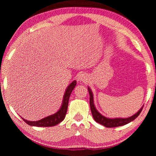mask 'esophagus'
I'll return each mask as SVG.
<instances>
[{
	"label": "esophagus",
	"mask_w": 156,
	"mask_h": 156,
	"mask_svg": "<svg viewBox=\"0 0 156 156\" xmlns=\"http://www.w3.org/2000/svg\"><path fill=\"white\" fill-rule=\"evenodd\" d=\"M78 81L79 82H87V77L84 74H80L78 76Z\"/></svg>",
	"instance_id": "1"
}]
</instances>
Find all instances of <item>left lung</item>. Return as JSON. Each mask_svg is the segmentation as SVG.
<instances>
[{"label": "left lung", "instance_id": "obj_1", "mask_svg": "<svg viewBox=\"0 0 156 156\" xmlns=\"http://www.w3.org/2000/svg\"><path fill=\"white\" fill-rule=\"evenodd\" d=\"M88 90L89 92V94H90V109L92 112V117H93L94 120L97 121L98 123H100L102 125L106 127H119V126H122L125 125L126 124L129 123V122H131L133 121L134 119H136L143 109L142 107L140 110L136 114L134 115L131 116L130 117L125 118V119H122V118H115V119H109L107 117H104L103 115H102L101 113H99L98 111L96 109L94 105V100H93V94H92V92L90 90V88H88Z\"/></svg>", "mask_w": 156, "mask_h": 156}]
</instances>
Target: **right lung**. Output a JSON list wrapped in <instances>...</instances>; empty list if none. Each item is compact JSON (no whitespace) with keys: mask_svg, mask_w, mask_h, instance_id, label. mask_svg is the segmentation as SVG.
Segmentation results:
<instances>
[{"mask_svg":"<svg viewBox=\"0 0 156 156\" xmlns=\"http://www.w3.org/2000/svg\"><path fill=\"white\" fill-rule=\"evenodd\" d=\"M76 85V81L74 80L68 86L67 88H66V90L64 96V98H63L62 107L59 108V110L57 112H55V114L48 116L47 117H45L41 119V120L37 121H29L25 120V119L23 118H22V119L27 124L31 126H35V127H52V126H55L59 124V122L64 120L66 117V112H67L68 110L69 96H70L72 90H74Z\"/></svg>","mask_w":156,"mask_h":156,"instance_id":"1","label":"right lung"}]
</instances>
